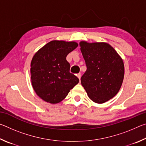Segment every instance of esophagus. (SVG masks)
<instances>
[{
	"label": "esophagus",
	"mask_w": 146,
	"mask_h": 146,
	"mask_svg": "<svg viewBox=\"0 0 146 146\" xmlns=\"http://www.w3.org/2000/svg\"><path fill=\"white\" fill-rule=\"evenodd\" d=\"M76 76H77V77L79 78V80H80V78H81V73H78L77 75H76Z\"/></svg>",
	"instance_id": "obj_1"
}]
</instances>
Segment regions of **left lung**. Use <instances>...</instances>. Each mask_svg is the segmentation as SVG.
<instances>
[{"instance_id":"left-lung-1","label":"left lung","mask_w":146,"mask_h":146,"mask_svg":"<svg viewBox=\"0 0 146 146\" xmlns=\"http://www.w3.org/2000/svg\"><path fill=\"white\" fill-rule=\"evenodd\" d=\"M87 70L81 84L91 100L98 104L114 97L124 76L122 59L114 48L105 42H80Z\"/></svg>"}]
</instances>
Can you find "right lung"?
Returning <instances> with one entry per match:
<instances>
[{
	"instance_id": "obj_1",
	"label": "right lung",
	"mask_w": 146,
	"mask_h": 146,
	"mask_svg": "<svg viewBox=\"0 0 146 146\" xmlns=\"http://www.w3.org/2000/svg\"><path fill=\"white\" fill-rule=\"evenodd\" d=\"M78 46L75 42L53 40L36 52L31 63V79L38 97L56 104L68 95L79 79L70 72L66 56Z\"/></svg>"
}]
</instances>
